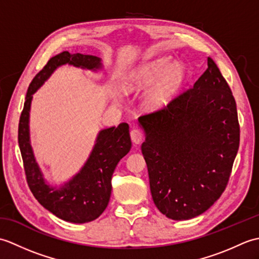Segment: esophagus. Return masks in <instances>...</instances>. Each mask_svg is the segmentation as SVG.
<instances>
[{"label":"esophagus","instance_id":"obj_1","mask_svg":"<svg viewBox=\"0 0 259 259\" xmlns=\"http://www.w3.org/2000/svg\"><path fill=\"white\" fill-rule=\"evenodd\" d=\"M130 137H131V140H133L135 145H139L140 142L142 141V139H144V134H142V131L140 129L134 128L133 130H131Z\"/></svg>","mask_w":259,"mask_h":259}]
</instances>
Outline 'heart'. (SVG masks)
Returning <instances> with one entry per match:
<instances>
[{"mask_svg":"<svg viewBox=\"0 0 259 259\" xmlns=\"http://www.w3.org/2000/svg\"><path fill=\"white\" fill-rule=\"evenodd\" d=\"M186 75L184 63L175 61L170 56H163L140 65L133 73V82L137 84H151L159 80L145 97V104L157 110L166 106L183 83Z\"/></svg>","mask_w":259,"mask_h":259,"instance_id":"1","label":"heart"}]
</instances>
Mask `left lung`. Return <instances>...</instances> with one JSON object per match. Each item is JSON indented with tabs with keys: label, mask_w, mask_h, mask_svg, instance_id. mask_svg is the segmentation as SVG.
Segmentation results:
<instances>
[{
	"label": "left lung",
	"mask_w": 259,
	"mask_h": 259,
	"mask_svg": "<svg viewBox=\"0 0 259 259\" xmlns=\"http://www.w3.org/2000/svg\"><path fill=\"white\" fill-rule=\"evenodd\" d=\"M194 87L139 123L150 191L174 221L205 212L226 188L239 148L236 101L211 58Z\"/></svg>",
	"instance_id": "left-lung-1"
}]
</instances>
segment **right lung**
Returning a JSON list of instances; mask_svg holds the SVG:
<instances>
[{"label":"right lung","instance_id":"right-lung-1","mask_svg":"<svg viewBox=\"0 0 259 259\" xmlns=\"http://www.w3.org/2000/svg\"><path fill=\"white\" fill-rule=\"evenodd\" d=\"M64 64L97 72L103 69L96 56L63 51L49 60L27 89L19 123V146L27 185L33 196L49 211L62 221L84 224L95 221L107 208L111 196V178L118 162L131 149L128 123L99 131L92 150L83 166L72 178L61 185H51L45 178L33 152L30 139V110L33 95L52 73Z\"/></svg>","mask_w":259,"mask_h":259}]
</instances>
